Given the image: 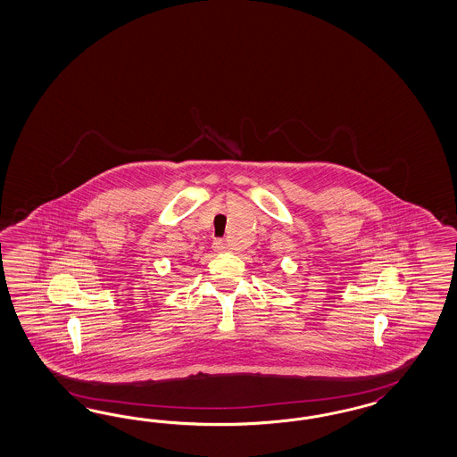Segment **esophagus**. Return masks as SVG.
<instances>
[{"instance_id": "34e87169", "label": "esophagus", "mask_w": 457, "mask_h": 457, "mask_svg": "<svg viewBox=\"0 0 457 457\" xmlns=\"http://www.w3.org/2000/svg\"><path fill=\"white\" fill-rule=\"evenodd\" d=\"M213 251H228V244H227V242H223V240H215V242H213Z\"/></svg>"}]
</instances>
